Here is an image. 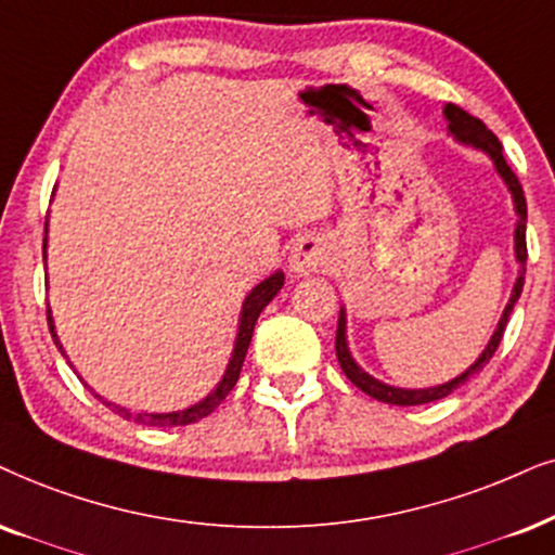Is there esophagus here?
<instances>
[{"instance_id": "34e87169", "label": "esophagus", "mask_w": 555, "mask_h": 555, "mask_svg": "<svg viewBox=\"0 0 555 555\" xmlns=\"http://www.w3.org/2000/svg\"><path fill=\"white\" fill-rule=\"evenodd\" d=\"M325 245H322L320 237H312V235H305L299 237L297 245L292 248V256H289V269L294 273H299V276H305V273L310 271H318L322 263H325Z\"/></svg>"}]
</instances>
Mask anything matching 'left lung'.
Returning <instances> with one entry per match:
<instances>
[{"instance_id": "obj_1", "label": "left lung", "mask_w": 555, "mask_h": 555, "mask_svg": "<svg viewBox=\"0 0 555 555\" xmlns=\"http://www.w3.org/2000/svg\"><path fill=\"white\" fill-rule=\"evenodd\" d=\"M446 120H448V130H451V135L459 140V143L464 145H472L476 151H483L489 158L494 160L496 166V173L504 179V184L512 192V202H515V212L520 220H517V228H515V256H517V263H520V273H517V282H515V289L509 294V301L507 307H504L502 318H500V325H496L492 340L487 343V348H483V353L476 359L472 366H468L464 374L451 378L448 384H440V387H427V389H399V387H389V384L378 382V378L369 376L366 371H363L359 363L353 361V356H350L348 350V340H346V310H340V318H338V333H335V353H338V363L343 369V374H346L350 382L356 384L361 391H366L369 397L378 399V402H387V404H397V406H412V404H427V402H435V399H443L451 395L453 389H459L461 384H466L468 378L474 374H479V371L487 366L489 361H492L496 346H500L502 335H504V327H507V320H509V312L512 307H515V301L520 299L522 294V284H525V261H528V243H525V222H528V205H525V194H522V186L520 181H517L515 171L507 166V160L502 156V143L496 140V135L492 130L483 125L479 117L468 115L466 109L455 107V104H446L443 109Z\"/></svg>"}]
</instances>
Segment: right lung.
I'll use <instances>...</instances> for the list:
<instances>
[{"mask_svg": "<svg viewBox=\"0 0 555 555\" xmlns=\"http://www.w3.org/2000/svg\"><path fill=\"white\" fill-rule=\"evenodd\" d=\"M48 241V237H46ZM43 258H46V243H43ZM284 286V273L276 271L271 273L269 279H263L261 284L256 286L254 292L248 294L243 301V312H241V322H237V338H235V348H233V359L228 363V371L225 376H222V382L217 384V387L209 391V395L202 399V402H196L192 406H186V410H179V412H130L125 410L120 404H112L107 399H102L104 404L109 406L112 412H117V415L125 417V420H132V423L138 425H151V427H179V425H192L196 420L207 417L209 412H215L217 406H220L222 399L230 395V389L235 387L237 376H241V369H243V361H245V353H248V346H250V338H254V327H256V320L258 314L263 312V307L269 305V301L276 297L279 289ZM48 327H51V335L55 340V346L63 353V346L59 340V335H55V327H53V318H51V310H48ZM66 356V353H63Z\"/></svg>", "mask_w": 555, "mask_h": 555, "instance_id": "add662e5", "label": "right lung"}]
</instances>
